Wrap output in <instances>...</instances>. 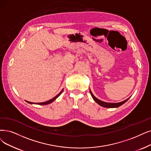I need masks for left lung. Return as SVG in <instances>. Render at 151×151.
I'll list each match as a JSON object with an SVG mask.
<instances>
[{"label": "left lung", "mask_w": 151, "mask_h": 151, "mask_svg": "<svg viewBox=\"0 0 151 151\" xmlns=\"http://www.w3.org/2000/svg\"><path fill=\"white\" fill-rule=\"evenodd\" d=\"M90 94H91V95L92 96L93 99L94 100V101L95 102H96V103H97L99 105H100V106L105 107V108H117V107H119V106H120L121 105H122L123 104H124L125 102L127 101L130 99V97H129V98L123 101L119 102V103H106V102L103 101H101V100L98 99L97 98H96L95 96L93 95L92 92H91V90H90Z\"/></svg>", "instance_id": "obj_1"}]
</instances>
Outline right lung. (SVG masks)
<instances>
[{"label": "right lung", "mask_w": 151, "mask_h": 151, "mask_svg": "<svg viewBox=\"0 0 151 151\" xmlns=\"http://www.w3.org/2000/svg\"><path fill=\"white\" fill-rule=\"evenodd\" d=\"M63 89L61 90V92H60L59 94H58L56 96H55V97H54L53 99H51V100H48V101H45V102H43V103H32V102H29V101H26L27 103H28V104H37V105H48V104H51L52 101H55L58 96L61 94V93L63 92Z\"/></svg>", "instance_id": "right-lung-1"}]
</instances>
